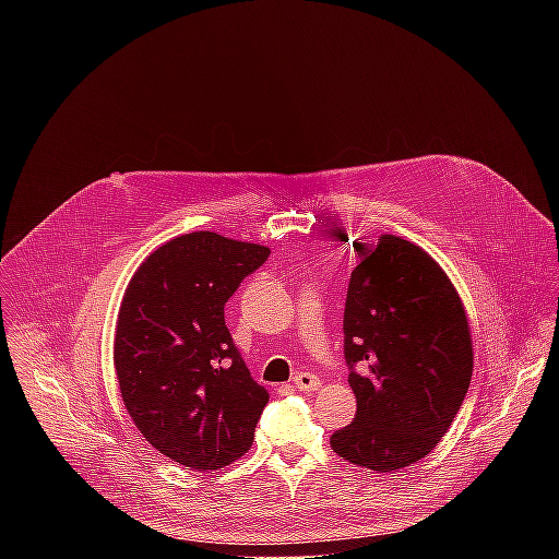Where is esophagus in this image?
I'll list each match as a JSON object with an SVG mask.
<instances>
[{
    "label": "esophagus",
    "mask_w": 559,
    "mask_h": 559,
    "mask_svg": "<svg viewBox=\"0 0 559 559\" xmlns=\"http://www.w3.org/2000/svg\"><path fill=\"white\" fill-rule=\"evenodd\" d=\"M294 386L298 391H313L321 386V380H318L313 373H307V371H300L294 376Z\"/></svg>",
    "instance_id": "obj_1"
}]
</instances>
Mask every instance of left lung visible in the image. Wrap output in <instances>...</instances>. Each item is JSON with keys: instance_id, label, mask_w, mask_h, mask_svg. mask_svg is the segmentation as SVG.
Returning <instances> with one entry per match:
<instances>
[{"instance_id": "left-lung-1", "label": "left lung", "mask_w": 559, "mask_h": 559, "mask_svg": "<svg viewBox=\"0 0 559 559\" xmlns=\"http://www.w3.org/2000/svg\"><path fill=\"white\" fill-rule=\"evenodd\" d=\"M354 250L343 332L356 418L330 442L343 460L391 473L423 460L451 427L473 341L457 289L420 246L380 234Z\"/></svg>"}]
</instances>
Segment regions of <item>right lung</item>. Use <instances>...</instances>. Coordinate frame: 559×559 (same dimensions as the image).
I'll list each match as a JSON object with an SVG mask.
<instances>
[{
	"mask_svg": "<svg viewBox=\"0 0 559 559\" xmlns=\"http://www.w3.org/2000/svg\"><path fill=\"white\" fill-rule=\"evenodd\" d=\"M270 248L190 231L132 274L117 316L115 371L141 436L170 460L218 471L248 453L270 401L225 328L223 307Z\"/></svg>",
	"mask_w": 559,
	"mask_h": 559,
	"instance_id": "obj_1",
	"label": "right lung"
}]
</instances>
